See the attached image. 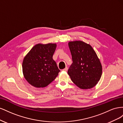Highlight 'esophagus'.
Masks as SVG:
<instances>
[{
	"label": "esophagus",
	"instance_id": "1",
	"mask_svg": "<svg viewBox=\"0 0 123 123\" xmlns=\"http://www.w3.org/2000/svg\"><path fill=\"white\" fill-rule=\"evenodd\" d=\"M68 67H66L65 68V69H63L62 70L63 71H67L68 70Z\"/></svg>",
	"mask_w": 123,
	"mask_h": 123
}]
</instances>
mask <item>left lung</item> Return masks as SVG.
Masks as SVG:
<instances>
[{"label": "left lung", "instance_id": "obj_1", "mask_svg": "<svg viewBox=\"0 0 123 123\" xmlns=\"http://www.w3.org/2000/svg\"><path fill=\"white\" fill-rule=\"evenodd\" d=\"M68 44L73 61L68 71L71 79L80 89L94 87L102 74V65L95 52L82 41L70 42Z\"/></svg>", "mask_w": 123, "mask_h": 123}]
</instances>
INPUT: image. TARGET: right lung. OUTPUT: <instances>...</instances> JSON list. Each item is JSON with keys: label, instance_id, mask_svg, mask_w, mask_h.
<instances>
[{"label": "right lung", "instance_id": "add662e5", "mask_svg": "<svg viewBox=\"0 0 123 123\" xmlns=\"http://www.w3.org/2000/svg\"><path fill=\"white\" fill-rule=\"evenodd\" d=\"M55 43L37 44L25 57L23 72L28 82L36 88L45 87L53 81L60 70L53 60Z\"/></svg>", "mask_w": 123, "mask_h": 123}]
</instances>
